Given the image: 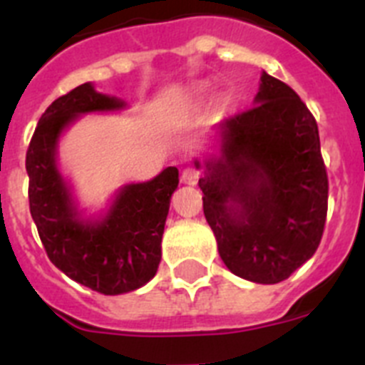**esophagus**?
I'll return each instance as SVG.
<instances>
[{
    "label": "esophagus",
    "mask_w": 365,
    "mask_h": 365,
    "mask_svg": "<svg viewBox=\"0 0 365 365\" xmlns=\"http://www.w3.org/2000/svg\"><path fill=\"white\" fill-rule=\"evenodd\" d=\"M199 177H201V172H199L195 166L185 168L182 173H180V180H182L185 185H195V182L199 180Z\"/></svg>",
    "instance_id": "1"
}]
</instances>
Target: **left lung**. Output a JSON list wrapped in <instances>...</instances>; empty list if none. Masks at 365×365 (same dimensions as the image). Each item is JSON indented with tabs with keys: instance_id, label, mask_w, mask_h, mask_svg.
<instances>
[{
	"instance_id": "left-lung-1",
	"label": "left lung",
	"mask_w": 365,
	"mask_h": 365,
	"mask_svg": "<svg viewBox=\"0 0 365 365\" xmlns=\"http://www.w3.org/2000/svg\"><path fill=\"white\" fill-rule=\"evenodd\" d=\"M221 138V157L206 160L199 179L219 256L248 282H283L324 235L329 180L318 124L294 89L263 73L254 106L225 118Z\"/></svg>"
}]
</instances>
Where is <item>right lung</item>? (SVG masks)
I'll list each match as a JSON object with an SVG mask.
<instances>
[{"instance_id": "1", "label": "right lung", "mask_w": 365, "mask_h": 365, "mask_svg": "<svg viewBox=\"0 0 365 365\" xmlns=\"http://www.w3.org/2000/svg\"><path fill=\"white\" fill-rule=\"evenodd\" d=\"M115 96L82 83L45 109L27 150L29 208L53 265L100 294H124L146 285L159 269L160 241L179 170L118 192L108 215L82 221L56 166L58 138L83 113L124 108Z\"/></svg>"}]
</instances>
